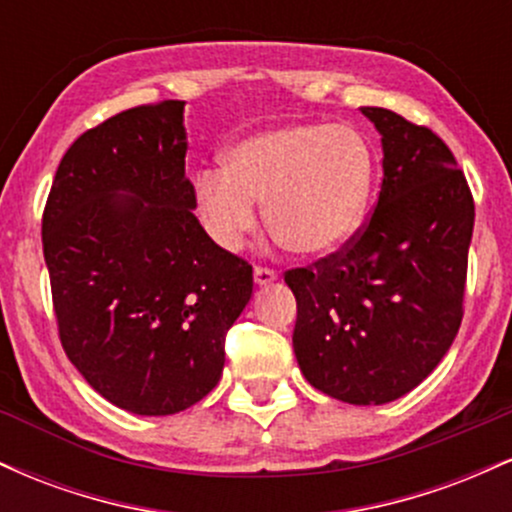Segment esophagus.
Here are the masks:
<instances>
[{
	"label": "esophagus",
	"mask_w": 512,
	"mask_h": 512,
	"mask_svg": "<svg viewBox=\"0 0 512 512\" xmlns=\"http://www.w3.org/2000/svg\"><path fill=\"white\" fill-rule=\"evenodd\" d=\"M272 281H276V272H274V269L262 267V264H257V267H255V284L267 286V284H272Z\"/></svg>",
	"instance_id": "34e87169"
}]
</instances>
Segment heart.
Returning a JSON list of instances; mask_svg holds the SVG:
<instances>
[{"label": "heart", "instance_id": "1", "mask_svg": "<svg viewBox=\"0 0 512 512\" xmlns=\"http://www.w3.org/2000/svg\"><path fill=\"white\" fill-rule=\"evenodd\" d=\"M373 158L346 125H281L250 134L228 151L226 168L195 178L197 211L209 236L236 248L257 226V204L286 248L325 255L351 238L366 209Z\"/></svg>", "mask_w": 512, "mask_h": 512}]
</instances>
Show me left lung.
<instances>
[{"label":"left lung","mask_w":512,"mask_h":512,"mask_svg":"<svg viewBox=\"0 0 512 512\" xmlns=\"http://www.w3.org/2000/svg\"><path fill=\"white\" fill-rule=\"evenodd\" d=\"M375 209L339 250L289 269L293 351L315 390L385 404L431 375L464 315L474 197L448 144L385 108Z\"/></svg>","instance_id":"8db88e82"}]
</instances>
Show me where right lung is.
Here are the masks:
<instances>
[{
    "label": "right lung",
    "instance_id": "add662e5",
    "mask_svg": "<svg viewBox=\"0 0 512 512\" xmlns=\"http://www.w3.org/2000/svg\"><path fill=\"white\" fill-rule=\"evenodd\" d=\"M185 101L122 110L62 156L43 211V255L64 354L115 407L166 416L207 397L252 264L192 214Z\"/></svg>",
    "mask_w": 512,
    "mask_h": 512
}]
</instances>
